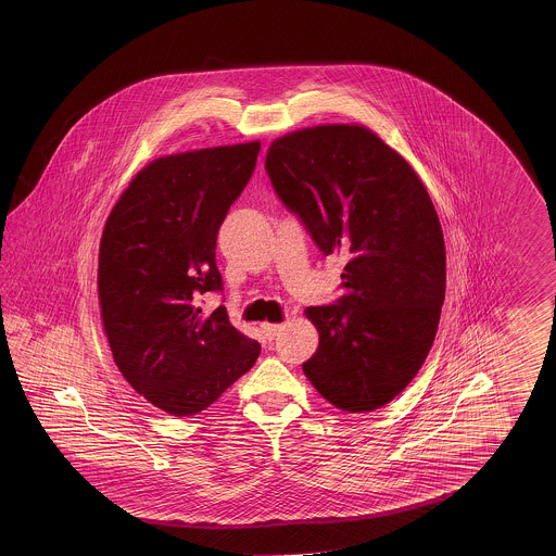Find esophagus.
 <instances>
[{
  "label": "esophagus",
  "instance_id": "esophagus-1",
  "mask_svg": "<svg viewBox=\"0 0 556 556\" xmlns=\"http://www.w3.org/2000/svg\"><path fill=\"white\" fill-rule=\"evenodd\" d=\"M282 330L283 324H262V333L266 336V340H268V342L276 340Z\"/></svg>",
  "mask_w": 556,
  "mask_h": 556
}]
</instances>
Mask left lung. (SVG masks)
<instances>
[{"label":"left lung","mask_w":556,"mask_h":556,"mask_svg":"<svg viewBox=\"0 0 556 556\" xmlns=\"http://www.w3.org/2000/svg\"><path fill=\"white\" fill-rule=\"evenodd\" d=\"M266 173L324 256L348 258L333 304L309 306L312 386L338 409L374 412L424 366L445 300L435 206L402 154L357 125L295 130L270 144Z\"/></svg>","instance_id":"1"}]
</instances>
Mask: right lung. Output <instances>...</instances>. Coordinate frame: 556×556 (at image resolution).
<instances>
[{
  "label": "right lung",
  "mask_w": 556,
  "mask_h": 556,
  "mask_svg": "<svg viewBox=\"0 0 556 556\" xmlns=\"http://www.w3.org/2000/svg\"><path fill=\"white\" fill-rule=\"evenodd\" d=\"M261 142L170 154L130 180L106 218L99 249V302L123 378L166 414L213 405L261 355L225 306L216 237L249 185Z\"/></svg>",
  "instance_id": "obj_1"
}]
</instances>
